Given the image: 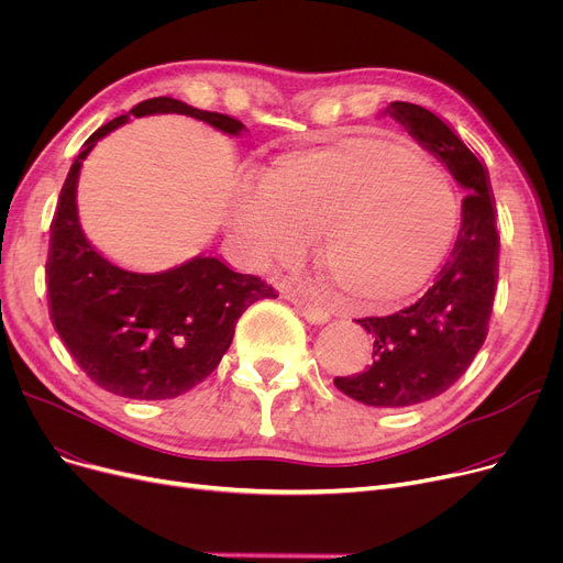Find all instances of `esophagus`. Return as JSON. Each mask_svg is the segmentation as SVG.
<instances>
[{
    "label": "esophagus",
    "instance_id": "obj_1",
    "mask_svg": "<svg viewBox=\"0 0 563 563\" xmlns=\"http://www.w3.org/2000/svg\"><path fill=\"white\" fill-rule=\"evenodd\" d=\"M291 303L294 308H297L310 323H327L329 321V310L323 308L321 303H312L308 299H301V297H291Z\"/></svg>",
    "mask_w": 563,
    "mask_h": 563
}]
</instances>
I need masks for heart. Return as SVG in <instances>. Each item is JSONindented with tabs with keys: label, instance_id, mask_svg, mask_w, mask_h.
Masks as SVG:
<instances>
[{
	"label": "heart",
	"instance_id": "b5f03b06",
	"mask_svg": "<svg viewBox=\"0 0 563 563\" xmlns=\"http://www.w3.org/2000/svg\"><path fill=\"white\" fill-rule=\"evenodd\" d=\"M459 225V198L410 147L338 139L278 155L257 185L236 189L230 244L253 266L294 262L319 234L317 260L333 287L390 301L424 283Z\"/></svg>",
	"mask_w": 563,
	"mask_h": 563
}]
</instances>
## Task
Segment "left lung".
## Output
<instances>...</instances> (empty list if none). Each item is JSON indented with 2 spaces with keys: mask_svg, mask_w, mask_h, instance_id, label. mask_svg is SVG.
Returning <instances> with one entry per match:
<instances>
[{
  "mask_svg": "<svg viewBox=\"0 0 563 563\" xmlns=\"http://www.w3.org/2000/svg\"><path fill=\"white\" fill-rule=\"evenodd\" d=\"M388 113L467 191L459 236L435 283L395 314L356 319L374 340L372 361L363 372L333 380L361 404L404 408L454 386L482 349L497 289L499 232L488 170L461 136L420 104L390 102Z\"/></svg>",
  "mask_w": 563,
  "mask_h": 563,
  "instance_id": "left-lung-1",
  "label": "left lung"
}]
</instances>
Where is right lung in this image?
<instances>
[{
  "label": "right lung",
  "instance_id": "right-lung-1",
  "mask_svg": "<svg viewBox=\"0 0 563 563\" xmlns=\"http://www.w3.org/2000/svg\"><path fill=\"white\" fill-rule=\"evenodd\" d=\"M130 113H185L230 136L246 130L236 118L175 98L143 100ZM130 113L88 136L70 166L52 221L47 299L56 333L88 378L118 397L155 401L180 397L210 376L232 342L236 319L278 294L212 255H196L159 274L128 272L86 240L77 217L81 164Z\"/></svg>",
  "mask_w": 563,
  "mask_h": 563
}]
</instances>
